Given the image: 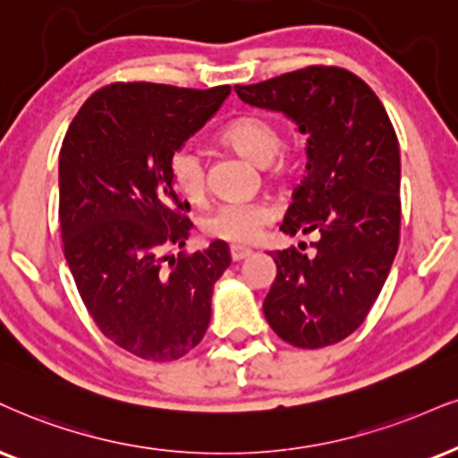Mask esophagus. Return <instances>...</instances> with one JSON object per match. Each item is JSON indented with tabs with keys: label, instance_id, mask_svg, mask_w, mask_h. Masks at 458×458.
<instances>
[{
	"label": "esophagus",
	"instance_id": "obj_1",
	"mask_svg": "<svg viewBox=\"0 0 458 458\" xmlns=\"http://www.w3.org/2000/svg\"><path fill=\"white\" fill-rule=\"evenodd\" d=\"M252 250H248V248H242V246H231V259H233L235 263L238 261H244L246 257H250Z\"/></svg>",
	"mask_w": 458,
	"mask_h": 458
}]
</instances>
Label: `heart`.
Listing matches in <instances>:
<instances>
[{"label": "heart", "instance_id": "b5f03b06", "mask_svg": "<svg viewBox=\"0 0 458 458\" xmlns=\"http://www.w3.org/2000/svg\"><path fill=\"white\" fill-rule=\"evenodd\" d=\"M220 140L259 167H267L282 148L278 125L272 118L257 112H248L229 121L220 131ZM169 174L184 199H201L206 191V167L199 150L189 144L180 146L169 161ZM269 220L272 210L263 203H223L201 220V229L212 240L244 246L257 238Z\"/></svg>", "mask_w": 458, "mask_h": 458}]
</instances>
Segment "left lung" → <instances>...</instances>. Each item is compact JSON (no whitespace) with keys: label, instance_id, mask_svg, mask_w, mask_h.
I'll list each match as a JSON object with an SVG mask.
<instances>
[{"label":"left lung","instance_id":"8db88e82","mask_svg":"<svg viewBox=\"0 0 458 458\" xmlns=\"http://www.w3.org/2000/svg\"><path fill=\"white\" fill-rule=\"evenodd\" d=\"M233 91L308 135L306 176L280 231L316 235L314 255L295 246L272 252L276 280L263 314L293 346H331L359 329L397 255L402 161L391 118L342 67L310 65Z\"/></svg>","mask_w":458,"mask_h":458}]
</instances>
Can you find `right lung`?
Instances as JSON below:
<instances>
[{"label": "right lung", "mask_w": 458, "mask_h": 458, "mask_svg": "<svg viewBox=\"0 0 458 458\" xmlns=\"http://www.w3.org/2000/svg\"><path fill=\"white\" fill-rule=\"evenodd\" d=\"M229 93L114 82L84 101L61 146L65 261L95 325L140 359L184 357L210 325L229 246L214 240L195 255L163 257L182 248L193 227L169 161Z\"/></svg>", "instance_id": "1"}]
</instances>
